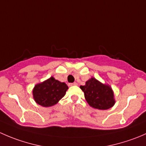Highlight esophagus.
<instances>
[{
  "mask_svg": "<svg viewBox=\"0 0 146 146\" xmlns=\"http://www.w3.org/2000/svg\"><path fill=\"white\" fill-rule=\"evenodd\" d=\"M69 85H70V86H73V85H78V83L77 82H73V83H70V84H69Z\"/></svg>",
  "mask_w": 146,
  "mask_h": 146,
  "instance_id": "esophagus-1",
  "label": "esophagus"
}]
</instances>
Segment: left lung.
Returning a JSON list of instances; mask_svg holds the SVG:
<instances>
[{
  "label": "left lung",
  "mask_w": 146,
  "mask_h": 146,
  "mask_svg": "<svg viewBox=\"0 0 146 146\" xmlns=\"http://www.w3.org/2000/svg\"><path fill=\"white\" fill-rule=\"evenodd\" d=\"M87 102L92 108L105 110L111 108L115 104L114 91L108 84L102 83L94 77L80 85Z\"/></svg>",
  "instance_id": "8db88e82"
}]
</instances>
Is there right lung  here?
I'll use <instances>...</instances> for the list:
<instances>
[{
  "instance_id": "1",
  "label": "right lung",
  "mask_w": 146,
  "mask_h": 146,
  "mask_svg": "<svg viewBox=\"0 0 146 146\" xmlns=\"http://www.w3.org/2000/svg\"><path fill=\"white\" fill-rule=\"evenodd\" d=\"M68 89V87L65 82L58 81L51 76L35 85L32 90L33 99L42 107H51L64 98Z\"/></svg>"
}]
</instances>
